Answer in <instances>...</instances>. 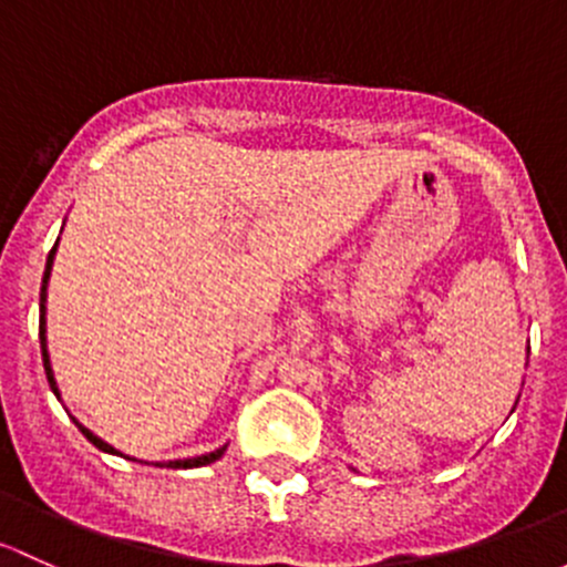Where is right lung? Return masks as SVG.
<instances>
[{"label":"right lung","instance_id":"obj_1","mask_svg":"<svg viewBox=\"0 0 567 567\" xmlns=\"http://www.w3.org/2000/svg\"><path fill=\"white\" fill-rule=\"evenodd\" d=\"M54 254H56V245H54V248H51V254H49V261H45L43 286H40V313H43V317H40V352H43L45 377H49V384H51V390H54V393L60 395V390H56V382H54V371H51V363H49V352H45V286H49L51 265H54ZM75 425H79V431H81V434L86 436V440L92 442V445H95V447H101V451H106V453H116L114 447L106 445V442H103L101 436H95V434H92L90 429H84V425H81V423H75ZM224 451H226V445L220 447V451H215V453H207V456H196V458H185V461H168L166 466H174V470H177V466H204V464H213L215 458H220V456H224Z\"/></svg>","mask_w":567,"mask_h":567}]
</instances>
